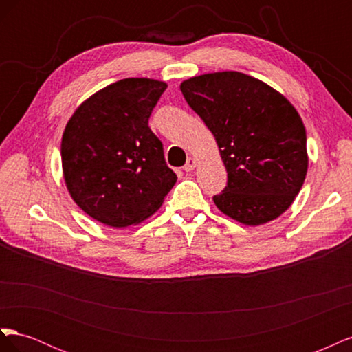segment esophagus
<instances>
[{
    "mask_svg": "<svg viewBox=\"0 0 352 352\" xmlns=\"http://www.w3.org/2000/svg\"><path fill=\"white\" fill-rule=\"evenodd\" d=\"M195 167H197V160L192 158V157H189L185 167H184V170H185V172H190V170H194Z\"/></svg>",
    "mask_w": 352,
    "mask_h": 352,
    "instance_id": "obj_1",
    "label": "esophagus"
}]
</instances>
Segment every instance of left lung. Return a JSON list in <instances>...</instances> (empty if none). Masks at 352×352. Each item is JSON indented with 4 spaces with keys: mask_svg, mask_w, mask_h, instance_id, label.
I'll use <instances>...</instances> for the list:
<instances>
[{
    "mask_svg": "<svg viewBox=\"0 0 352 352\" xmlns=\"http://www.w3.org/2000/svg\"><path fill=\"white\" fill-rule=\"evenodd\" d=\"M189 107L214 135L228 186L216 207L245 226L278 219L292 206L308 168L305 127L296 109L263 80L216 72L180 83Z\"/></svg>",
    "mask_w": 352,
    "mask_h": 352,
    "instance_id": "left-lung-1",
    "label": "left lung"
}]
</instances>
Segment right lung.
I'll return each instance as SVG.
<instances>
[{
  "label": "right lung",
  "mask_w": 352,
  "mask_h": 352,
  "mask_svg": "<svg viewBox=\"0 0 352 352\" xmlns=\"http://www.w3.org/2000/svg\"><path fill=\"white\" fill-rule=\"evenodd\" d=\"M167 83L127 78L74 110L61 138L63 177L89 217L122 229L140 225L163 206L177 176L148 119Z\"/></svg>",
  "instance_id": "add662e5"
}]
</instances>
